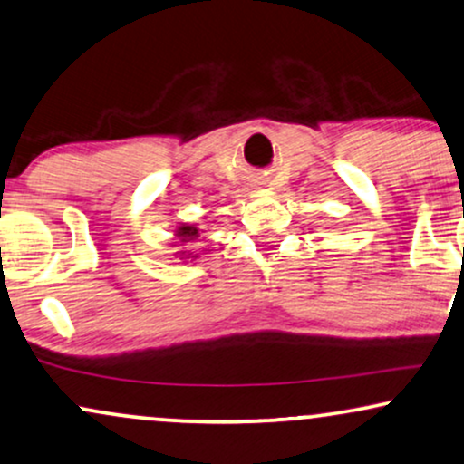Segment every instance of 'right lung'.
I'll list each match as a JSON object with an SVG mask.
<instances>
[{
  "mask_svg": "<svg viewBox=\"0 0 464 464\" xmlns=\"http://www.w3.org/2000/svg\"><path fill=\"white\" fill-rule=\"evenodd\" d=\"M179 237H184L181 242H188V239H195L198 237V228L197 227H181L178 231Z\"/></svg>",
  "mask_w": 464,
  "mask_h": 464,
  "instance_id": "1",
  "label": "right lung"
}]
</instances>
